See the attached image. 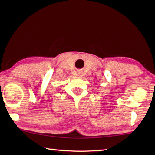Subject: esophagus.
<instances>
[{
  "label": "esophagus",
  "mask_w": 155,
  "mask_h": 155,
  "mask_svg": "<svg viewBox=\"0 0 155 155\" xmlns=\"http://www.w3.org/2000/svg\"><path fill=\"white\" fill-rule=\"evenodd\" d=\"M78 77H81V76H82V75H81V72H78Z\"/></svg>",
  "instance_id": "obj_1"
}]
</instances>
